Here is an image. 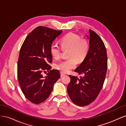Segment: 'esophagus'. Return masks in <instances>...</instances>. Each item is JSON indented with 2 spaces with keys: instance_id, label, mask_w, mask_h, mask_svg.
<instances>
[{
  "instance_id": "34e87169",
  "label": "esophagus",
  "mask_w": 126,
  "mask_h": 126,
  "mask_svg": "<svg viewBox=\"0 0 126 126\" xmlns=\"http://www.w3.org/2000/svg\"><path fill=\"white\" fill-rule=\"evenodd\" d=\"M64 75H65V74H63V72H60V76H61V77H63V76H64Z\"/></svg>"
}]
</instances>
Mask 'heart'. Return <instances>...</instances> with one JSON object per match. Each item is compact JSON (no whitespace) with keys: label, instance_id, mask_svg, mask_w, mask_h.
<instances>
[{"label":"heart","instance_id":"heart-1","mask_svg":"<svg viewBox=\"0 0 126 126\" xmlns=\"http://www.w3.org/2000/svg\"><path fill=\"white\" fill-rule=\"evenodd\" d=\"M60 43L63 49H68L67 57H69L56 64V68L61 72L66 73L77 66V62H81L87 57L89 51V44L85 39H81L79 36L70 32L64 36L60 40ZM61 48L55 43L50 45V52L55 59L60 57Z\"/></svg>","mask_w":126,"mask_h":126}]
</instances>
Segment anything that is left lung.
<instances>
[{"label": "left lung", "mask_w": 126, "mask_h": 126, "mask_svg": "<svg viewBox=\"0 0 126 126\" xmlns=\"http://www.w3.org/2000/svg\"><path fill=\"white\" fill-rule=\"evenodd\" d=\"M89 51L85 59L74 70L83 77L69 75L67 91L71 100L79 106L93 102L101 91L107 70V55L104 42L89 30ZM89 38L88 36L86 35Z\"/></svg>", "instance_id": "8db88e82"}]
</instances>
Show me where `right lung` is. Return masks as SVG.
Wrapping results in <instances>:
<instances>
[{
  "instance_id": "right-lung-1",
  "label": "right lung",
  "mask_w": 126,
  "mask_h": 126,
  "mask_svg": "<svg viewBox=\"0 0 126 126\" xmlns=\"http://www.w3.org/2000/svg\"><path fill=\"white\" fill-rule=\"evenodd\" d=\"M62 32L38 27L28 34L21 47L18 80L25 97L33 104H39L46 100L60 77L58 70H50L49 63H52L50 45ZM46 71L47 76H44Z\"/></svg>"
}]
</instances>
